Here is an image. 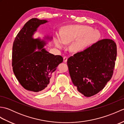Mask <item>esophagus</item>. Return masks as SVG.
I'll return each instance as SVG.
<instances>
[{
    "label": "esophagus",
    "instance_id": "obj_1",
    "mask_svg": "<svg viewBox=\"0 0 124 124\" xmlns=\"http://www.w3.org/2000/svg\"><path fill=\"white\" fill-rule=\"evenodd\" d=\"M67 60H68V57H67V56H64V57H63V62H64V63L67 62Z\"/></svg>",
    "mask_w": 124,
    "mask_h": 124
}]
</instances>
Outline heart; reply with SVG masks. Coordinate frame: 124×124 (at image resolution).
<instances>
[{
  "label": "heart",
  "instance_id": "obj_1",
  "mask_svg": "<svg viewBox=\"0 0 124 124\" xmlns=\"http://www.w3.org/2000/svg\"><path fill=\"white\" fill-rule=\"evenodd\" d=\"M98 31L86 25H68L62 28L60 35L55 39L56 46L63 48L65 44L72 43L71 49L73 52H81L99 40Z\"/></svg>",
  "mask_w": 124,
  "mask_h": 124
}]
</instances>
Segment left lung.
Instances as JSON below:
<instances>
[{"label":"left lung","mask_w":124,"mask_h":124,"mask_svg":"<svg viewBox=\"0 0 124 124\" xmlns=\"http://www.w3.org/2000/svg\"><path fill=\"white\" fill-rule=\"evenodd\" d=\"M117 57V46L103 39L67 60L71 79L78 91L86 97L98 93L111 79Z\"/></svg>","instance_id":"1"}]
</instances>
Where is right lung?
<instances>
[{"label": "right lung", "instance_id": "right-lung-1", "mask_svg": "<svg viewBox=\"0 0 124 124\" xmlns=\"http://www.w3.org/2000/svg\"><path fill=\"white\" fill-rule=\"evenodd\" d=\"M47 22L31 18L18 33L13 43V72L23 88L33 92L46 90L53 72L63 60L60 55H54L43 48L45 45L44 41L32 38L39 26ZM37 48L39 51H35Z\"/></svg>", "mask_w": 124, "mask_h": 124}]
</instances>
